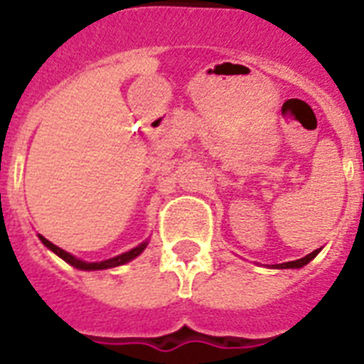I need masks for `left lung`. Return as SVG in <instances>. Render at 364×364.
Returning <instances> with one entry per match:
<instances>
[{
    "label": "left lung",
    "mask_w": 364,
    "mask_h": 364,
    "mask_svg": "<svg viewBox=\"0 0 364 364\" xmlns=\"http://www.w3.org/2000/svg\"><path fill=\"white\" fill-rule=\"evenodd\" d=\"M317 253H319V249H316V251H311L310 255H306V257H302V259H299V260H291V262H283V264H276V268H302V266L308 264V262H310L311 259H316Z\"/></svg>",
    "instance_id": "obj_1"
}]
</instances>
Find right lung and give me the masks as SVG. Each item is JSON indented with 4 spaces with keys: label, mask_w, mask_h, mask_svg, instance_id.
<instances>
[{
    "label": "right lung",
    "mask_w": 364,
    "mask_h": 364,
    "mask_svg": "<svg viewBox=\"0 0 364 364\" xmlns=\"http://www.w3.org/2000/svg\"><path fill=\"white\" fill-rule=\"evenodd\" d=\"M39 240H41L45 245H47L53 253H56L60 257V259H64L68 264L75 266V268H79V270H105V268H115V266H121V264H126V262H130L132 259H136L137 255L141 253L143 249L147 247V242L139 243L137 247L130 249V251H126V253L119 255V257H113V259H107V260H102V262H85V260L77 259V257H73V255H70L68 251H64V249H60L58 245H54L53 242H48L47 238H43L41 234H39Z\"/></svg>",
    "instance_id": "obj_1"
}]
</instances>
